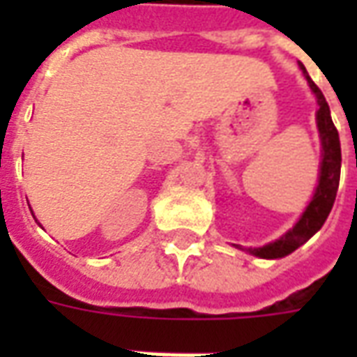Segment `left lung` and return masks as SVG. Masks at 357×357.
Returning a JSON list of instances; mask_svg holds the SVG:
<instances>
[{"instance_id": "left-lung-1", "label": "left lung", "mask_w": 357, "mask_h": 357, "mask_svg": "<svg viewBox=\"0 0 357 357\" xmlns=\"http://www.w3.org/2000/svg\"><path fill=\"white\" fill-rule=\"evenodd\" d=\"M300 70L307 80V86L314 91L315 99H317V130H319V139H321V166H319V183L315 187V193L312 201L304 210V214L300 216L296 225L284 233L283 237H279L269 245L258 248H247L250 255L258 256V258H283V256L291 255L296 248L302 247L312 235L321 229L325 220L329 216L331 208L335 204L338 191V181H340V162H342V155H340V139H338V132L333 120H331L329 105L323 97L321 89L317 88L314 80L307 76L306 68L300 63Z\"/></svg>"}]
</instances>
